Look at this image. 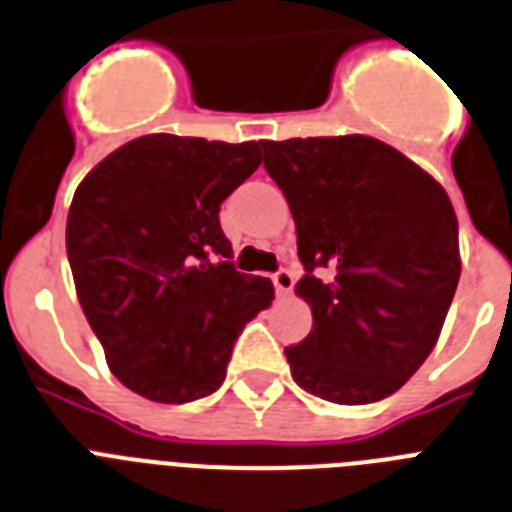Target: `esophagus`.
I'll list each match as a JSON object with an SVG mask.
<instances>
[{"label":"esophagus","mask_w":512,"mask_h":512,"mask_svg":"<svg viewBox=\"0 0 512 512\" xmlns=\"http://www.w3.org/2000/svg\"><path fill=\"white\" fill-rule=\"evenodd\" d=\"M273 286H276V294L278 297H286V294H292L294 289V276H292V270H276L273 273Z\"/></svg>","instance_id":"34e87169"}]
</instances>
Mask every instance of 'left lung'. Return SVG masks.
<instances>
[{"mask_svg": "<svg viewBox=\"0 0 512 512\" xmlns=\"http://www.w3.org/2000/svg\"><path fill=\"white\" fill-rule=\"evenodd\" d=\"M284 191L294 292L313 331L286 347L292 378L336 405L394 394L431 355L460 278L458 218L439 181L371 136L263 141Z\"/></svg>", "mask_w": 512, "mask_h": 512, "instance_id": "8db88e82", "label": "left lung"}]
</instances>
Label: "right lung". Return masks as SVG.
<instances>
[{
  "label": "right lung",
  "mask_w": 512,
  "mask_h": 512,
  "mask_svg": "<svg viewBox=\"0 0 512 512\" xmlns=\"http://www.w3.org/2000/svg\"><path fill=\"white\" fill-rule=\"evenodd\" d=\"M260 162L257 141L149 134L78 184L65 228L78 302L131 392L165 405L213 394L270 305L273 284L234 268L218 218Z\"/></svg>",
  "instance_id": "right-lung-1"
}]
</instances>
